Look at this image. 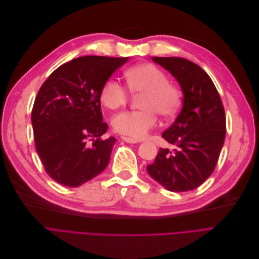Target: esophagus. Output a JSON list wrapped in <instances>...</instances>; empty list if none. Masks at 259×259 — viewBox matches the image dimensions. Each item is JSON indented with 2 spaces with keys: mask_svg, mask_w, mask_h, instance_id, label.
I'll return each mask as SVG.
<instances>
[{
  "mask_svg": "<svg viewBox=\"0 0 259 259\" xmlns=\"http://www.w3.org/2000/svg\"><path fill=\"white\" fill-rule=\"evenodd\" d=\"M121 138H122V140H124V142L127 144H137L138 143V140L134 139V138H130V137H125V136H122Z\"/></svg>",
  "mask_w": 259,
  "mask_h": 259,
  "instance_id": "1",
  "label": "esophagus"
}]
</instances>
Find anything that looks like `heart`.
Returning <instances> with one entry per match:
<instances>
[{
  "mask_svg": "<svg viewBox=\"0 0 259 259\" xmlns=\"http://www.w3.org/2000/svg\"><path fill=\"white\" fill-rule=\"evenodd\" d=\"M127 88L132 94H143L139 98L140 110L123 111L116 114L112 125L115 132L130 138L140 139L147 136L159 122V113L165 117L174 116L183 104L182 88L167 80L166 73L152 64H140L125 72ZM130 99L124 86L113 77L101 88L100 100L109 109H117Z\"/></svg>",
  "mask_w": 259,
  "mask_h": 259,
  "instance_id": "obj_1",
  "label": "heart"
}]
</instances>
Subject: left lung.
Returning a JSON list of instances; mask_svg holds the SVG:
<instances>
[{"label":"left lung","instance_id":"8db88e82","mask_svg":"<svg viewBox=\"0 0 259 259\" xmlns=\"http://www.w3.org/2000/svg\"><path fill=\"white\" fill-rule=\"evenodd\" d=\"M176 77L184 93L183 108L162 134L174 151L161 148L147 170L167 190L184 192L202 185L213 173L226 136L221 96L208 74L180 57H152Z\"/></svg>","mask_w":259,"mask_h":259}]
</instances>
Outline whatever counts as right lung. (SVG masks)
<instances>
[{
  "mask_svg": "<svg viewBox=\"0 0 259 259\" xmlns=\"http://www.w3.org/2000/svg\"><path fill=\"white\" fill-rule=\"evenodd\" d=\"M128 57L83 56L58 67L38 90L31 113L34 145L46 173L79 187L103 171L114 137L103 138L100 91Z\"/></svg>",
  "mask_w": 259,
  "mask_h": 259,
  "instance_id": "obj_1",
  "label": "right lung"
}]
</instances>
